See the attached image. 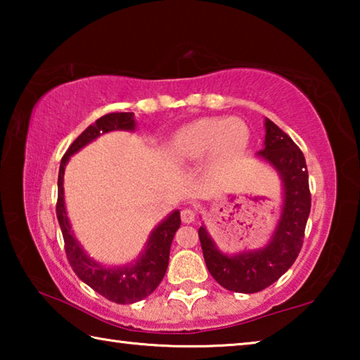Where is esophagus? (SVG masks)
I'll return each mask as SVG.
<instances>
[{
  "label": "esophagus",
  "mask_w": 360,
  "mask_h": 360,
  "mask_svg": "<svg viewBox=\"0 0 360 360\" xmlns=\"http://www.w3.org/2000/svg\"><path fill=\"white\" fill-rule=\"evenodd\" d=\"M181 219L184 224H192L195 221V211L191 208H186L181 211Z\"/></svg>",
  "instance_id": "1"
}]
</instances>
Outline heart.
Here are the masks:
<instances>
[{
  "label": "heart",
  "mask_w": 360,
  "mask_h": 360,
  "mask_svg": "<svg viewBox=\"0 0 360 360\" xmlns=\"http://www.w3.org/2000/svg\"><path fill=\"white\" fill-rule=\"evenodd\" d=\"M249 141V130L240 119L203 117L179 129L172 138V150L184 158H198L211 149L212 160L221 163L238 154Z\"/></svg>",
  "instance_id": "b5f03b06"
}]
</instances>
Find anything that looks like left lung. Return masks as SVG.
Masks as SVG:
<instances>
[{"mask_svg":"<svg viewBox=\"0 0 360 360\" xmlns=\"http://www.w3.org/2000/svg\"><path fill=\"white\" fill-rule=\"evenodd\" d=\"M265 148L259 157L276 169L283 181L284 205L270 243L254 251L227 255L219 251L206 229H198L203 257L211 276L231 292L254 294L278 281L298 257L311 210V193L303 152L288 133L265 119Z\"/></svg>","mask_w":360,"mask_h":360,"instance_id":"8db88e82","label":"left lung"}]
</instances>
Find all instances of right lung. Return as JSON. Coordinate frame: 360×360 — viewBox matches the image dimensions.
<instances>
[{"instance_id": "1", "label": "right lung", "mask_w": 360, "mask_h": 360, "mask_svg": "<svg viewBox=\"0 0 360 360\" xmlns=\"http://www.w3.org/2000/svg\"><path fill=\"white\" fill-rule=\"evenodd\" d=\"M135 127L136 122L133 112H111L103 115L95 124L89 125L72 141L68 150L65 152L58 169L57 219L63 233L65 251L70 265L81 281L90 285L95 292H98L108 300L120 304L143 300L157 289V285L165 276L169 260V248H172L174 233L181 225L179 211H173L165 221H162L152 230L149 240L144 246V251L139 254V257L135 262L122 266H105L85 254L75 233H72L65 208L63 176L70 157L76 154L77 150H81L84 146L92 143L103 133L114 130L133 131Z\"/></svg>"}]
</instances>
